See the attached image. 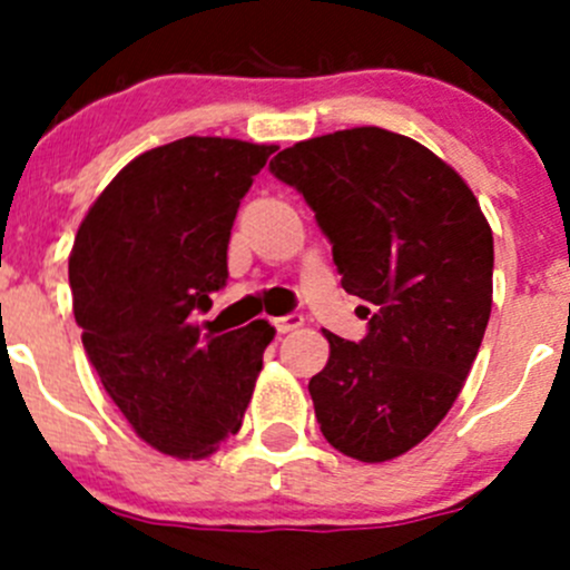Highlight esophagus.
Instances as JSON below:
<instances>
[{"instance_id": "34e87169", "label": "esophagus", "mask_w": 570, "mask_h": 570, "mask_svg": "<svg viewBox=\"0 0 570 570\" xmlns=\"http://www.w3.org/2000/svg\"><path fill=\"white\" fill-rule=\"evenodd\" d=\"M273 325L278 333H289V331H297V327L303 325V317L301 314H286V317L273 320Z\"/></svg>"}]
</instances>
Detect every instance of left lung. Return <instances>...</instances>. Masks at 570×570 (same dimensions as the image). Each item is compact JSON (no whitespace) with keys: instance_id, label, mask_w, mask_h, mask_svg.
<instances>
[{"instance_id":"obj_1","label":"left lung","mask_w":570,"mask_h":570,"mask_svg":"<svg viewBox=\"0 0 570 570\" xmlns=\"http://www.w3.org/2000/svg\"><path fill=\"white\" fill-rule=\"evenodd\" d=\"M269 174L306 198L344 292L372 306L361 342L325 331L331 358L308 381L322 435L355 461H392L469 377L491 317V226L450 165L377 126L295 142Z\"/></svg>"}]
</instances>
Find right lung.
<instances>
[{"label":"right lung","instance_id":"right-lung-1","mask_svg":"<svg viewBox=\"0 0 570 570\" xmlns=\"http://www.w3.org/2000/svg\"><path fill=\"white\" fill-rule=\"evenodd\" d=\"M275 146L181 137L131 159L96 198L68 258L73 317L105 392L135 433L206 458L243 428L269 322L200 333L228 278L239 200Z\"/></svg>","mask_w":570,"mask_h":570}]
</instances>
